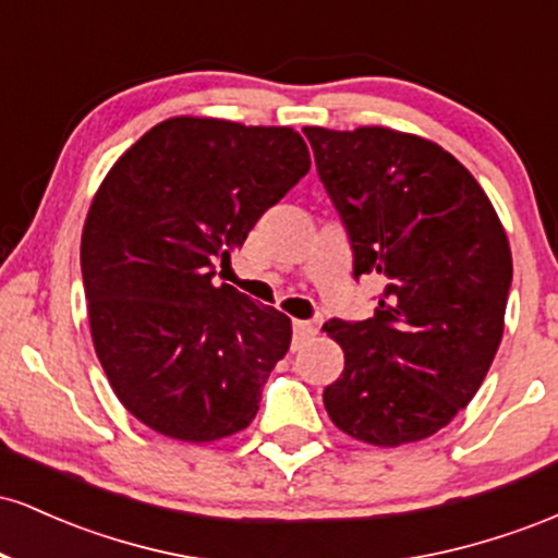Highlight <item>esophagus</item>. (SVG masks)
Segmentation results:
<instances>
[{"label": "esophagus", "instance_id": "esophagus-1", "mask_svg": "<svg viewBox=\"0 0 558 558\" xmlns=\"http://www.w3.org/2000/svg\"><path fill=\"white\" fill-rule=\"evenodd\" d=\"M315 332H317V328L312 323H304V319H293V343H296V345L310 341Z\"/></svg>", "mask_w": 558, "mask_h": 558}]
</instances>
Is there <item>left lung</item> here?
<instances>
[{
  "instance_id": "obj_1",
  "label": "left lung",
  "mask_w": 558,
  "mask_h": 558,
  "mask_svg": "<svg viewBox=\"0 0 558 558\" xmlns=\"http://www.w3.org/2000/svg\"><path fill=\"white\" fill-rule=\"evenodd\" d=\"M304 136L354 278L386 280L375 317L325 323L345 356L325 409L364 444L430 438L472 401L501 343L511 252L496 209L433 141L388 128Z\"/></svg>"
}]
</instances>
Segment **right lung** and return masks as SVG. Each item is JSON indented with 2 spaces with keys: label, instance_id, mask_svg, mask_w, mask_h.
Wrapping results in <instances>:
<instances>
[{
  "label": "right lung",
  "instance_id": "obj_1",
  "mask_svg": "<svg viewBox=\"0 0 558 558\" xmlns=\"http://www.w3.org/2000/svg\"><path fill=\"white\" fill-rule=\"evenodd\" d=\"M310 165L291 128L172 118L96 191L81 239L94 349L120 403L155 433L209 444L257 414L291 319L215 286V262Z\"/></svg>",
  "mask_w": 558,
  "mask_h": 558
}]
</instances>
